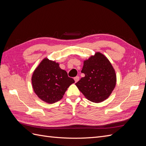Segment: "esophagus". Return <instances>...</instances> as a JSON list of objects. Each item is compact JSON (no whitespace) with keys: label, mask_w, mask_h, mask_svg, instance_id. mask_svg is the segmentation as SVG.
I'll list each match as a JSON object with an SVG mask.
<instances>
[{"label":"esophagus","mask_w":146,"mask_h":146,"mask_svg":"<svg viewBox=\"0 0 146 146\" xmlns=\"http://www.w3.org/2000/svg\"><path fill=\"white\" fill-rule=\"evenodd\" d=\"M74 80H75V82L77 83L78 80H79V77L78 76H76V77H74Z\"/></svg>","instance_id":"1"}]
</instances>
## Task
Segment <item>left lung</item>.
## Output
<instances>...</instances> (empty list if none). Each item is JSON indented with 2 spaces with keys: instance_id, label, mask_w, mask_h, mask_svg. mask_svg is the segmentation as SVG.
I'll use <instances>...</instances> for the list:
<instances>
[{
  "instance_id": "obj_1",
  "label": "left lung",
  "mask_w": 146,
  "mask_h": 146,
  "mask_svg": "<svg viewBox=\"0 0 146 146\" xmlns=\"http://www.w3.org/2000/svg\"><path fill=\"white\" fill-rule=\"evenodd\" d=\"M81 72L85 76L76 85L87 99L99 103L108 98L115 88L116 75L107 57L96 52L84 61Z\"/></svg>"
}]
</instances>
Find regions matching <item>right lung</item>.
Here are the masks:
<instances>
[{
	"label": "right lung",
	"mask_w": 146,
	"mask_h": 146,
	"mask_svg": "<svg viewBox=\"0 0 146 146\" xmlns=\"http://www.w3.org/2000/svg\"><path fill=\"white\" fill-rule=\"evenodd\" d=\"M75 82L59 63L46 58L35 69L32 77L33 89L38 98L48 104L63 98L69 86Z\"/></svg>",
	"instance_id": "obj_1"
}]
</instances>
